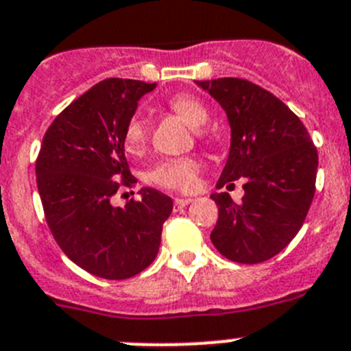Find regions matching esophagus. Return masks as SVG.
<instances>
[{"mask_svg": "<svg viewBox=\"0 0 351 351\" xmlns=\"http://www.w3.org/2000/svg\"><path fill=\"white\" fill-rule=\"evenodd\" d=\"M191 203H192L191 197H176L175 204H173V206H175V211H178V210H182V208H185L187 204H191Z\"/></svg>", "mask_w": 351, "mask_h": 351, "instance_id": "esophagus-1", "label": "esophagus"}]
</instances>
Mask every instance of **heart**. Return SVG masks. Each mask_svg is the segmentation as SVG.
Wrapping results in <instances>:
<instances>
[{
    "label": "heart",
    "mask_w": 351,
    "mask_h": 351,
    "mask_svg": "<svg viewBox=\"0 0 351 351\" xmlns=\"http://www.w3.org/2000/svg\"><path fill=\"white\" fill-rule=\"evenodd\" d=\"M168 106L191 124L192 128H201L208 122L210 113L203 105V101L191 94H178L168 101ZM199 134V129H195ZM148 143V122L143 115H132L124 129V148L131 156H140ZM199 169L201 164L195 157H169L162 159L150 169L148 180L157 187L169 191L191 192L199 185Z\"/></svg>",
    "instance_id": "heart-1"
}]
</instances>
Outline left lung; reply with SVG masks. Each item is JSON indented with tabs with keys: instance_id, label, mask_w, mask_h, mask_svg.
Masks as SVG:
<instances>
[{
	"instance_id": "left-lung-1",
	"label": "left lung",
	"mask_w": 351,
	"mask_h": 351,
	"mask_svg": "<svg viewBox=\"0 0 351 351\" xmlns=\"http://www.w3.org/2000/svg\"><path fill=\"white\" fill-rule=\"evenodd\" d=\"M230 125V150L217 187L245 180L234 203L211 194L219 220L211 243L226 258L258 264L285 248L304 223L317 182L318 154L304 124L269 90L243 78L197 80Z\"/></svg>"
}]
</instances>
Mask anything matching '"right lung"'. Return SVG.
Masks as SVG:
<instances>
[{
  "instance_id": "1",
  "label": "right lung",
  "mask_w": 351,
  "mask_h": 351,
  "mask_svg": "<svg viewBox=\"0 0 351 351\" xmlns=\"http://www.w3.org/2000/svg\"><path fill=\"white\" fill-rule=\"evenodd\" d=\"M156 84L106 78L66 106L47 129L36 183L53 239L94 276L125 280L157 257L173 199L143 187L138 201L112 197L136 178L124 154V129L141 96Z\"/></svg>"
}]
</instances>
